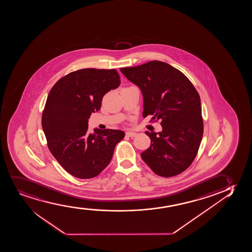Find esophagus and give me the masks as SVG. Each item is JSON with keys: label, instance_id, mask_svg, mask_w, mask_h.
Masks as SVG:
<instances>
[{"label": "esophagus", "instance_id": "obj_1", "mask_svg": "<svg viewBox=\"0 0 252 252\" xmlns=\"http://www.w3.org/2000/svg\"><path fill=\"white\" fill-rule=\"evenodd\" d=\"M136 134H136L135 132H131V131H127V132H126V135L128 136V137H134Z\"/></svg>", "mask_w": 252, "mask_h": 252}]
</instances>
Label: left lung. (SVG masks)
<instances>
[{"instance_id":"1","label":"left lung","mask_w":252,"mask_h":252,"mask_svg":"<svg viewBox=\"0 0 252 252\" xmlns=\"http://www.w3.org/2000/svg\"><path fill=\"white\" fill-rule=\"evenodd\" d=\"M120 70L141 90L144 118L151 115L162 125L159 133L146 131L151 146L141 153L144 162L162 177L185 171L197 156L204 133L198 91L182 71L162 61Z\"/></svg>"}]
</instances>
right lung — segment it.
<instances>
[{"label":"right lung","instance_id":"1","mask_svg":"<svg viewBox=\"0 0 252 252\" xmlns=\"http://www.w3.org/2000/svg\"><path fill=\"white\" fill-rule=\"evenodd\" d=\"M120 85L115 69L87 68L67 74L54 84L42 112V126L53 156L80 179L95 177L108 165L116 145L125 137L118 129L88 131L103 96Z\"/></svg>","mask_w":252,"mask_h":252}]
</instances>
